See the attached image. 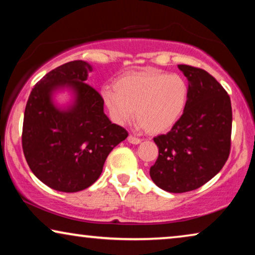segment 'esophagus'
Wrapping results in <instances>:
<instances>
[{"label": "esophagus", "instance_id": "34e87169", "mask_svg": "<svg viewBox=\"0 0 255 255\" xmlns=\"http://www.w3.org/2000/svg\"><path fill=\"white\" fill-rule=\"evenodd\" d=\"M128 142H131V144H135V145H137V144H139V142L141 141V139H139L138 137H134L133 134H130V135H128Z\"/></svg>", "mask_w": 255, "mask_h": 255}]
</instances>
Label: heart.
Instances as JSON below:
<instances>
[{"mask_svg":"<svg viewBox=\"0 0 255 255\" xmlns=\"http://www.w3.org/2000/svg\"><path fill=\"white\" fill-rule=\"evenodd\" d=\"M103 102L113 120L127 124L137 113L139 124L148 133L169 131L180 120L188 100V85L182 76L155 69L122 76L114 88H103Z\"/></svg>","mask_w":255,"mask_h":255,"instance_id":"1","label":"heart"}]
</instances>
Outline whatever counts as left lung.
<instances>
[{
  "instance_id": "obj_1",
  "label": "left lung",
  "mask_w": 255,
  "mask_h": 255,
  "mask_svg": "<svg viewBox=\"0 0 255 255\" xmlns=\"http://www.w3.org/2000/svg\"><path fill=\"white\" fill-rule=\"evenodd\" d=\"M188 80L182 116L168 133L153 138L159 156L149 168L156 186L187 193L210 181L231 151L232 108L229 94L204 69L179 65Z\"/></svg>"
}]
</instances>
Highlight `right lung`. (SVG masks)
<instances>
[{
  "mask_svg": "<svg viewBox=\"0 0 255 255\" xmlns=\"http://www.w3.org/2000/svg\"><path fill=\"white\" fill-rule=\"evenodd\" d=\"M92 71L82 60L66 62L48 72L31 90L24 111L22 147L27 165L52 189L76 193L92 186L107 156L128 135L103 111L101 94L85 81ZM72 86L76 104L59 111L50 93Z\"/></svg>",
  "mask_w": 255,
  "mask_h": 255,
  "instance_id": "add662e5",
  "label": "right lung"
}]
</instances>
